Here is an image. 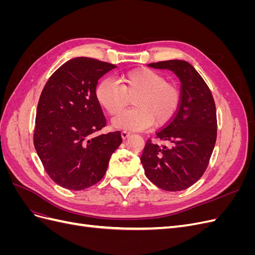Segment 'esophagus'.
<instances>
[{"label": "esophagus", "instance_id": "obj_1", "mask_svg": "<svg viewBox=\"0 0 255 255\" xmlns=\"http://www.w3.org/2000/svg\"><path fill=\"white\" fill-rule=\"evenodd\" d=\"M121 136H122L123 139H127V138H128L130 136V133L127 132V130H123V132L121 133Z\"/></svg>", "mask_w": 255, "mask_h": 255}]
</instances>
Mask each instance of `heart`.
Masks as SVG:
<instances>
[{"label": "heart", "instance_id": "1", "mask_svg": "<svg viewBox=\"0 0 255 255\" xmlns=\"http://www.w3.org/2000/svg\"><path fill=\"white\" fill-rule=\"evenodd\" d=\"M98 102L110 116L120 113L132 99L135 106L119 114L114 125L120 128L142 129L153 123L164 126L179 109L181 95L165 76L148 68L121 74L117 81L104 80L96 89Z\"/></svg>", "mask_w": 255, "mask_h": 255}]
</instances>
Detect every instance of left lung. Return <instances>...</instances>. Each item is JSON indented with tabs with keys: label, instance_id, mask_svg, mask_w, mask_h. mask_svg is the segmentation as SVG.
<instances>
[{
	"label": "left lung",
	"instance_id": "obj_1",
	"mask_svg": "<svg viewBox=\"0 0 255 255\" xmlns=\"http://www.w3.org/2000/svg\"><path fill=\"white\" fill-rule=\"evenodd\" d=\"M167 69L181 81V101L174 117L155 133L159 145L146 140L140 157L146 177L167 191L184 190L206 170L217 138V116L212 92L196 69L185 60L149 64Z\"/></svg>",
	"mask_w": 255,
	"mask_h": 255
}]
</instances>
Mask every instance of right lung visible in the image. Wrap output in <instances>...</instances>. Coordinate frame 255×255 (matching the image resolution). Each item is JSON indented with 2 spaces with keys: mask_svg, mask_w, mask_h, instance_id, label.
I'll list each match as a JSON object with an SVG mask.
<instances>
[{
  "mask_svg": "<svg viewBox=\"0 0 255 255\" xmlns=\"http://www.w3.org/2000/svg\"><path fill=\"white\" fill-rule=\"evenodd\" d=\"M114 68L95 58L70 59L51 75L41 92L34 145L44 170L66 189L82 190L97 184L122 142L119 130L96 134L106 126L96 87Z\"/></svg>",
  "mask_w": 255,
  "mask_h": 255,
  "instance_id": "right-lung-1",
  "label": "right lung"
}]
</instances>
